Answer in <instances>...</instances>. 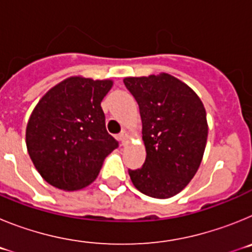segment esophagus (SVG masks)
I'll list each match as a JSON object with an SVG mask.
<instances>
[{
	"label": "esophagus",
	"instance_id": "1",
	"mask_svg": "<svg viewBox=\"0 0 252 252\" xmlns=\"http://www.w3.org/2000/svg\"><path fill=\"white\" fill-rule=\"evenodd\" d=\"M128 137H130V135H128L127 131H122V132L119 135V140L122 142V144H125V142L127 141Z\"/></svg>",
	"mask_w": 252,
	"mask_h": 252
}]
</instances>
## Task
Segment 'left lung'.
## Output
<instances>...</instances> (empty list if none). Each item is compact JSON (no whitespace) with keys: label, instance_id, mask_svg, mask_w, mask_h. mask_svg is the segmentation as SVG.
I'll return each mask as SVG.
<instances>
[{"label":"left lung","instance_id":"left-lung-1","mask_svg":"<svg viewBox=\"0 0 252 252\" xmlns=\"http://www.w3.org/2000/svg\"><path fill=\"white\" fill-rule=\"evenodd\" d=\"M139 103L146 160L128 170L137 190L159 199L174 197L193 179L208 136L206 108L197 93L168 73L126 77Z\"/></svg>","mask_w":252,"mask_h":252}]
</instances>
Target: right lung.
<instances>
[{"label":"right lung","mask_w":252,"mask_h":252,"mask_svg":"<svg viewBox=\"0 0 252 252\" xmlns=\"http://www.w3.org/2000/svg\"><path fill=\"white\" fill-rule=\"evenodd\" d=\"M112 79L73 75L40 98L26 125V148L46 183L73 192L92 184L117 146L106 130L102 99Z\"/></svg>","instance_id":"1"}]
</instances>
